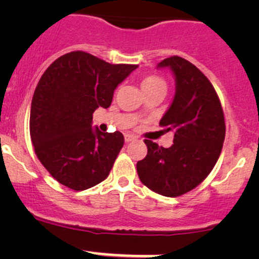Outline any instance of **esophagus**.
<instances>
[{
	"label": "esophagus",
	"instance_id": "esophagus-1",
	"mask_svg": "<svg viewBox=\"0 0 259 259\" xmlns=\"http://www.w3.org/2000/svg\"><path fill=\"white\" fill-rule=\"evenodd\" d=\"M134 140H135V137H133V135L130 134H125V143L134 142Z\"/></svg>",
	"mask_w": 259,
	"mask_h": 259
}]
</instances>
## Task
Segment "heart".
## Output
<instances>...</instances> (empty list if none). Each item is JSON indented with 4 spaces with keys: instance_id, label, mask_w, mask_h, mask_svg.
Listing matches in <instances>:
<instances>
[{
    "instance_id": "1",
    "label": "heart",
    "mask_w": 259,
    "mask_h": 259,
    "mask_svg": "<svg viewBox=\"0 0 259 259\" xmlns=\"http://www.w3.org/2000/svg\"><path fill=\"white\" fill-rule=\"evenodd\" d=\"M160 86H164V88H165V82L156 76H148L142 81L143 91L151 90V89H155V88H160ZM140 113H142V110H140L138 114H140Z\"/></svg>"
}]
</instances>
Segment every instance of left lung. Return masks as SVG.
Here are the masks:
<instances>
[{
    "label": "left lung",
    "mask_w": 259,
    "mask_h": 259,
    "mask_svg": "<svg viewBox=\"0 0 259 259\" xmlns=\"http://www.w3.org/2000/svg\"><path fill=\"white\" fill-rule=\"evenodd\" d=\"M176 79L173 101L159 124L174 134L170 148L145 140L148 154L138 161L140 182L164 197H179L194 189L215 165L226 124L221 101L210 81L192 62L179 56L164 59Z\"/></svg>",
    "instance_id": "8db88e82"
}]
</instances>
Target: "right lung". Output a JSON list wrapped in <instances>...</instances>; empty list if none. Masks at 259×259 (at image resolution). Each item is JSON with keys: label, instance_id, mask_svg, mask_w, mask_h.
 Wrapping results in <instances>:
<instances>
[{"label": "right lung", "instance_id": "right-lung-1", "mask_svg": "<svg viewBox=\"0 0 259 259\" xmlns=\"http://www.w3.org/2000/svg\"><path fill=\"white\" fill-rule=\"evenodd\" d=\"M137 67L74 51L44 72L31 103L30 135L38 160L62 185L85 190L108 178L124 137L93 127V114L110 106L115 89Z\"/></svg>", "mask_w": 259, "mask_h": 259}]
</instances>
